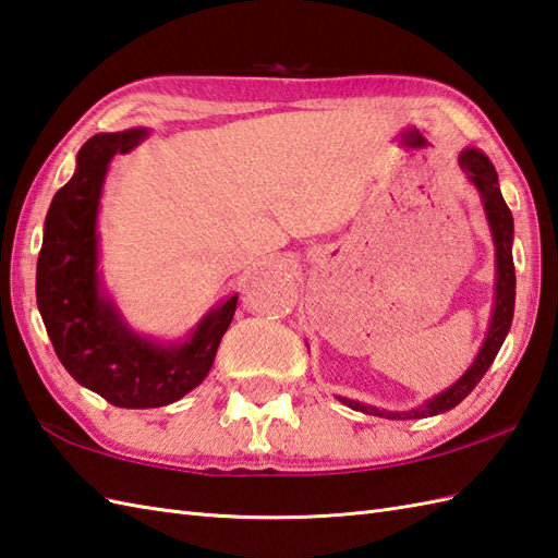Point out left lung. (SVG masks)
Returning <instances> with one entry per match:
<instances>
[{
	"mask_svg": "<svg viewBox=\"0 0 558 558\" xmlns=\"http://www.w3.org/2000/svg\"><path fill=\"white\" fill-rule=\"evenodd\" d=\"M458 165H461L465 177L473 181L475 189L482 193V201H485V213H487L489 227H492V236H494V247H497V305H494L487 341H485V345H482L480 355L475 357V363L470 365L468 373L458 379L453 387L435 396V399L425 403L423 408H417V411L387 413V411H377V408L341 399L345 405L355 408V411L375 413V415L389 417V420L427 417V415L451 411V408L461 403L465 396L475 389V384L485 377L489 365L494 363V357H497V353L501 349L506 333H509V329H511L513 305H515V267H513V255H511V243H513L511 209L504 203L501 191H499V177H497V171H494L487 155H482L480 150H465L461 155V159H458Z\"/></svg>",
	"mask_w": 558,
	"mask_h": 558,
	"instance_id": "1",
	"label": "left lung"
}]
</instances>
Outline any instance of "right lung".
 <instances>
[{
  "label": "right lung",
  "instance_id": "add662e5",
  "mask_svg": "<svg viewBox=\"0 0 558 558\" xmlns=\"http://www.w3.org/2000/svg\"><path fill=\"white\" fill-rule=\"evenodd\" d=\"M143 138V129L100 133L81 147L76 174L49 205L35 277L37 307L61 365L119 408L167 405L195 389L213 367L239 303L231 295L201 322L191 341L162 349L123 327L100 295L95 217L102 181L111 157Z\"/></svg>",
  "mask_w": 558,
  "mask_h": 558
}]
</instances>
